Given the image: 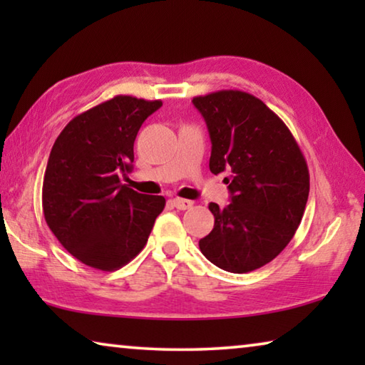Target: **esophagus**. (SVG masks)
<instances>
[{
  "mask_svg": "<svg viewBox=\"0 0 365 365\" xmlns=\"http://www.w3.org/2000/svg\"><path fill=\"white\" fill-rule=\"evenodd\" d=\"M172 205H174L177 209H180V211H185V209H190L193 206V201L183 200V197H174V200H172Z\"/></svg>",
  "mask_w": 365,
  "mask_h": 365,
  "instance_id": "1",
  "label": "esophagus"
}]
</instances>
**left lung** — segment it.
<instances>
[{
	"instance_id": "obj_1",
	"label": "left lung",
	"mask_w": 365,
	"mask_h": 365,
	"mask_svg": "<svg viewBox=\"0 0 365 365\" xmlns=\"http://www.w3.org/2000/svg\"><path fill=\"white\" fill-rule=\"evenodd\" d=\"M212 143L209 169L225 174L230 205L211 202L212 232L200 250L233 274L262 267L292 242L309 196V169L279 115L259 98L220 90L193 98Z\"/></svg>"
}]
</instances>
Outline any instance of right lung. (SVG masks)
<instances>
[{
  "instance_id": "obj_1",
  "label": "right lung",
  "mask_w": 365,
  "mask_h": 365,
  "mask_svg": "<svg viewBox=\"0 0 365 365\" xmlns=\"http://www.w3.org/2000/svg\"><path fill=\"white\" fill-rule=\"evenodd\" d=\"M163 101L119 95L67 123L49 153L41 205L49 230L85 265L113 272L145 248L164 196L120 183L141 123Z\"/></svg>"
}]
</instances>
